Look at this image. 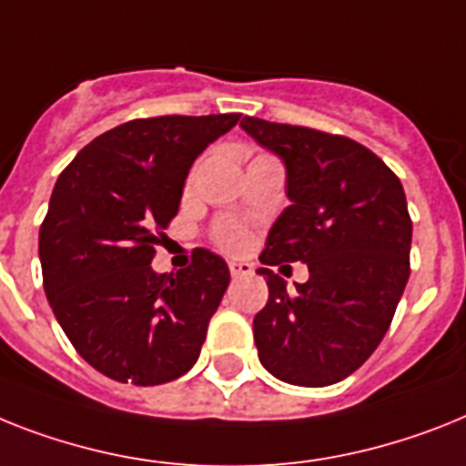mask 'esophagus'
I'll use <instances>...</instances> for the list:
<instances>
[{"label": "esophagus", "mask_w": 466, "mask_h": 466, "mask_svg": "<svg viewBox=\"0 0 466 466\" xmlns=\"http://www.w3.org/2000/svg\"><path fill=\"white\" fill-rule=\"evenodd\" d=\"M228 268H230V276H233V279L252 276V271H255V267H252L249 261H228Z\"/></svg>", "instance_id": "1"}]
</instances>
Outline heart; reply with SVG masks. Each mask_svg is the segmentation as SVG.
<instances>
[{
    "label": "heart",
    "mask_w": 466,
    "mask_h": 466,
    "mask_svg": "<svg viewBox=\"0 0 466 466\" xmlns=\"http://www.w3.org/2000/svg\"><path fill=\"white\" fill-rule=\"evenodd\" d=\"M218 240H221V245H226L228 249H238V248H242L245 236H242L240 230L230 228V226H224V228L218 230Z\"/></svg>",
    "instance_id": "obj_1"
}]
</instances>
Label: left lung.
<instances>
[{
	"mask_svg": "<svg viewBox=\"0 0 466 466\" xmlns=\"http://www.w3.org/2000/svg\"><path fill=\"white\" fill-rule=\"evenodd\" d=\"M240 128L286 167L290 205L259 255L267 307L255 317L261 367L293 386L348 379L379 348L410 279L412 218L402 183L360 142L245 116ZM302 260L288 291L268 266Z\"/></svg>",
	"mask_w": 466,
	"mask_h": 466,
	"instance_id": "left-lung-1",
	"label": "left lung"
}]
</instances>
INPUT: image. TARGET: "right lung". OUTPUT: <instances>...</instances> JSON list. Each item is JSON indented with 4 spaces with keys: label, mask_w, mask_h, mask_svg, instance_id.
<instances>
[{
    "label": "right lung",
    "mask_w": 466,
    "mask_h": 466,
    "mask_svg": "<svg viewBox=\"0 0 466 466\" xmlns=\"http://www.w3.org/2000/svg\"><path fill=\"white\" fill-rule=\"evenodd\" d=\"M240 114L137 118L106 130L61 171L40 228L54 317L87 364L121 383L159 386L190 371L230 283L195 249L157 274L155 245L178 214L187 173Z\"/></svg>",
    "instance_id": "add662e5"
}]
</instances>
